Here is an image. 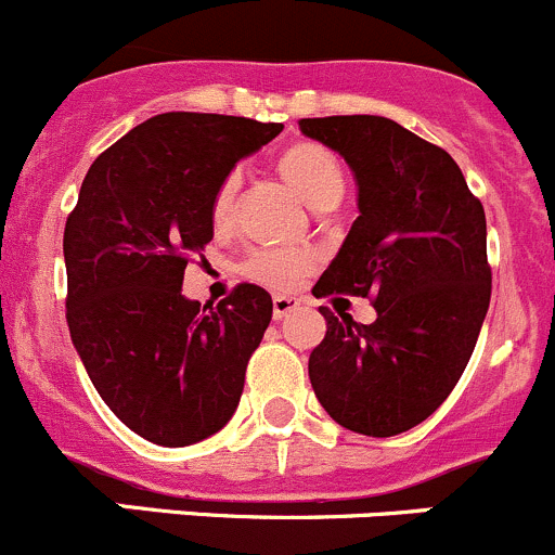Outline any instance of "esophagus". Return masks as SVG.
Wrapping results in <instances>:
<instances>
[{"label": "esophagus", "mask_w": 555, "mask_h": 555, "mask_svg": "<svg viewBox=\"0 0 555 555\" xmlns=\"http://www.w3.org/2000/svg\"><path fill=\"white\" fill-rule=\"evenodd\" d=\"M295 309H300V298H293V295H273V319H284Z\"/></svg>", "instance_id": "esophagus-1"}]
</instances>
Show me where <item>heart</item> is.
Returning a JSON list of instances; mask_svg holds the SVG:
<instances>
[{"instance_id": "1", "label": "heart", "mask_w": 555, "mask_h": 555, "mask_svg": "<svg viewBox=\"0 0 555 555\" xmlns=\"http://www.w3.org/2000/svg\"><path fill=\"white\" fill-rule=\"evenodd\" d=\"M279 173L317 211L333 209L346 188L340 160L335 158L333 150L317 142H300L284 150L282 158H279ZM236 190L238 173H228L217 188L215 204H211L215 222H225L231 217ZM311 268L313 251L309 249H257L246 257L244 276L255 284H262V287L287 293L304 282Z\"/></svg>"}]
</instances>
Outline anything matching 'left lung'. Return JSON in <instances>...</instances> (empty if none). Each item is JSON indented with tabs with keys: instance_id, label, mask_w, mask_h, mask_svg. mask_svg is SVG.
Masks as SVG:
<instances>
[{
	"instance_id": "obj_1",
	"label": "left lung",
	"mask_w": 555,
	"mask_h": 555,
	"mask_svg": "<svg viewBox=\"0 0 555 555\" xmlns=\"http://www.w3.org/2000/svg\"><path fill=\"white\" fill-rule=\"evenodd\" d=\"M357 182L360 217L313 295L373 298L376 322L322 311L313 395L351 433L391 438L433 416L462 378L491 300L486 215L443 147L378 115L300 120Z\"/></svg>"
}]
</instances>
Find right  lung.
Segmentation results:
<instances>
[{"mask_svg":"<svg viewBox=\"0 0 555 555\" xmlns=\"http://www.w3.org/2000/svg\"><path fill=\"white\" fill-rule=\"evenodd\" d=\"M282 122L166 112L104 150L64 228L66 322L109 411L150 443L179 449L236 413L271 295L238 284L217 306L182 295L188 257L215 238L222 179Z\"/></svg>","mask_w":555,"mask_h":555,"instance_id":"obj_1","label":"right lung"}]
</instances>
